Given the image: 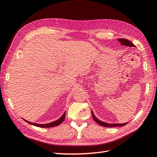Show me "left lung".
<instances>
[{"instance_id": "left-lung-1", "label": "left lung", "mask_w": 157, "mask_h": 157, "mask_svg": "<svg viewBox=\"0 0 157 157\" xmlns=\"http://www.w3.org/2000/svg\"><path fill=\"white\" fill-rule=\"evenodd\" d=\"M118 41L121 44V45L123 46H129V47H136L133 44H132L131 42H130L129 40H128L127 39H124V38H119ZM91 113H92V117H93L96 123H98L99 124H100L101 126L103 127H122L125 125V124H127V123H107L105 122H103L101 120H99L97 117H95L94 112L91 110Z\"/></svg>"}]
</instances>
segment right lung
<instances>
[{
    "label": "right lung",
    "mask_w": 157,
    "mask_h": 157,
    "mask_svg": "<svg viewBox=\"0 0 157 157\" xmlns=\"http://www.w3.org/2000/svg\"><path fill=\"white\" fill-rule=\"evenodd\" d=\"M65 117H66V112H64L63 114L62 115V117H60L59 119L55 121H54V122L49 123H47V124H38V123L28 121L24 119H23L25 120V121L27 122L28 123H29L30 124H33V125H34V126L39 127H42V128H50V127H54L59 125V124H61L63 121V120L65 119Z\"/></svg>",
    "instance_id": "obj_1"
}]
</instances>
